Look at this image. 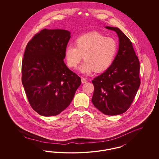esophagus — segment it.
<instances>
[{
	"label": "esophagus",
	"mask_w": 159,
	"mask_h": 159,
	"mask_svg": "<svg viewBox=\"0 0 159 159\" xmlns=\"http://www.w3.org/2000/svg\"><path fill=\"white\" fill-rule=\"evenodd\" d=\"M87 82V80L84 77H82V83H86Z\"/></svg>",
	"instance_id": "obj_1"
}]
</instances>
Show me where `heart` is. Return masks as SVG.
Here are the masks:
<instances>
[{
    "instance_id": "heart-1",
    "label": "heart",
    "mask_w": 159,
    "mask_h": 159,
    "mask_svg": "<svg viewBox=\"0 0 159 159\" xmlns=\"http://www.w3.org/2000/svg\"><path fill=\"white\" fill-rule=\"evenodd\" d=\"M117 50L118 45L113 38L106 37L98 32H92L77 38L76 45L72 43L67 45L65 57L70 68H76L83 57L84 60L79 67V70L89 74L93 70L101 72L109 68Z\"/></svg>"
}]
</instances>
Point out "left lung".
<instances>
[{
    "label": "left lung",
    "mask_w": 159,
    "mask_h": 159,
    "mask_svg": "<svg viewBox=\"0 0 159 159\" xmlns=\"http://www.w3.org/2000/svg\"><path fill=\"white\" fill-rule=\"evenodd\" d=\"M116 32L119 48L113 62L92 82L94 92L92 101L106 115L123 113L132 104L139 87V61L131 41L117 27H106Z\"/></svg>",
    "instance_id": "8db88e82"
}]
</instances>
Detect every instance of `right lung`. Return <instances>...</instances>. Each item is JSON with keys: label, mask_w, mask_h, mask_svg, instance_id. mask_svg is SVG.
<instances>
[{"label": "right lung", "mask_w": 159, "mask_h": 159, "mask_svg": "<svg viewBox=\"0 0 159 159\" xmlns=\"http://www.w3.org/2000/svg\"><path fill=\"white\" fill-rule=\"evenodd\" d=\"M66 30L43 29L26 46L22 83L33 109L43 116H56L74 98L81 79L64 62L70 39Z\"/></svg>", "instance_id": "right-lung-1"}]
</instances>
